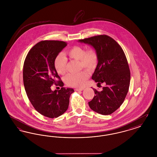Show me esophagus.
I'll use <instances>...</instances> for the list:
<instances>
[{
    "label": "esophagus",
    "instance_id": "34e87169",
    "mask_svg": "<svg viewBox=\"0 0 157 157\" xmlns=\"http://www.w3.org/2000/svg\"><path fill=\"white\" fill-rule=\"evenodd\" d=\"M82 90H83V88H76L75 90L76 91H81Z\"/></svg>",
    "mask_w": 157,
    "mask_h": 157
}]
</instances>
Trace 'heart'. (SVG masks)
I'll list each match as a JSON object with an SVG mask.
<instances>
[{"mask_svg":"<svg viewBox=\"0 0 157 157\" xmlns=\"http://www.w3.org/2000/svg\"><path fill=\"white\" fill-rule=\"evenodd\" d=\"M66 55L71 59L79 60L81 68H85L89 72H93L97 67L98 55L96 49L93 48L85 50L81 46H74L67 50ZM67 63V59L62 53L58 54L54 60V67L60 75L66 73ZM88 76V72L83 71L78 74H67L64 78V81L69 86L81 87Z\"/></svg>","mask_w":157,"mask_h":157,"instance_id":"heart-1","label":"heart"}]
</instances>
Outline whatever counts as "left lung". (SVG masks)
Masks as SVG:
<instances>
[{
    "label": "left lung",
    "instance_id": "8db88e82",
    "mask_svg": "<svg viewBox=\"0 0 157 157\" xmlns=\"http://www.w3.org/2000/svg\"><path fill=\"white\" fill-rule=\"evenodd\" d=\"M79 41L92 46L97 51L98 63L92 79L98 85H105L102 91L93 89L95 95L89 106L98 113L111 114L122 104L129 90L131 74L125 54L113 39L106 35Z\"/></svg>",
    "mask_w": 157,
    "mask_h": 157
}]
</instances>
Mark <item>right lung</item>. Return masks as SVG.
I'll return each mask as SVG.
<instances>
[{"label": "right lung", "instance_id": "obj_1", "mask_svg": "<svg viewBox=\"0 0 157 157\" xmlns=\"http://www.w3.org/2000/svg\"><path fill=\"white\" fill-rule=\"evenodd\" d=\"M67 44L59 40H42L33 46L23 64L24 86L30 103L42 115L54 118L68 108L69 98L74 90L63 87L54 67V60ZM53 84L62 88L52 91Z\"/></svg>", "mask_w": 157, "mask_h": 157}]
</instances>
